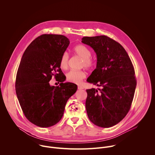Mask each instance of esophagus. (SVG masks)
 Here are the masks:
<instances>
[{
    "instance_id": "34e87169",
    "label": "esophagus",
    "mask_w": 155,
    "mask_h": 155,
    "mask_svg": "<svg viewBox=\"0 0 155 155\" xmlns=\"http://www.w3.org/2000/svg\"><path fill=\"white\" fill-rule=\"evenodd\" d=\"M78 90H82V89H83V87L82 86L78 85Z\"/></svg>"
}]
</instances>
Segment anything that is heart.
Here are the masks:
<instances>
[{
  "label": "heart",
  "mask_w": 155,
  "mask_h": 155,
  "mask_svg": "<svg viewBox=\"0 0 155 155\" xmlns=\"http://www.w3.org/2000/svg\"><path fill=\"white\" fill-rule=\"evenodd\" d=\"M75 54L82 58L81 67L87 69L93 68L95 65L94 61L92 59L91 51L84 45H78L74 48ZM69 55L67 52H64L59 61V65L62 69H66L68 67ZM86 77V73L81 70H71L66 74V79L71 83L80 84L83 79Z\"/></svg>",
  "instance_id": "heart-1"
}]
</instances>
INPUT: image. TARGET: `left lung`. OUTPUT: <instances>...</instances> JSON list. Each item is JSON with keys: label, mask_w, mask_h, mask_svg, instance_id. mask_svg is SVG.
I'll use <instances>...</instances> for the list:
<instances>
[{"label": "left lung", "mask_w": 155, "mask_h": 155, "mask_svg": "<svg viewBox=\"0 0 155 155\" xmlns=\"http://www.w3.org/2000/svg\"><path fill=\"white\" fill-rule=\"evenodd\" d=\"M81 42L97 55L96 69L87 81L101 87L86 90L87 117L97 126L112 127L130 108L137 84L133 65L124 48L106 35L84 37Z\"/></svg>", "instance_id": "left-lung-1"}]
</instances>
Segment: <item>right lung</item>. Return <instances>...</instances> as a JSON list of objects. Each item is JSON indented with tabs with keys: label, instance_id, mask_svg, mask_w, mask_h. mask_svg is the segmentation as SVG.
Segmentation results:
<instances>
[{
	"label": "right lung",
	"instance_id": "add662e5",
	"mask_svg": "<svg viewBox=\"0 0 155 155\" xmlns=\"http://www.w3.org/2000/svg\"><path fill=\"white\" fill-rule=\"evenodd\" d=\"M70 43L62 35L43 34L34 40L22 56L16 74L15 90L22 110L32 124L48 127L62 118L68 99L77 86L63 83L65 76L60 68L62 54ZM54 76L59 86H50Z\"/></svg>",
	"mask_w": 155,
	"mask_h": 155
}]
</instances>
